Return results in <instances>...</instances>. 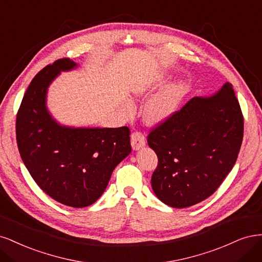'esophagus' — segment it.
<instances>
[{
  "label": "esophagus",
  "instance_id": "obj_1",
  "mask_svg": "<svg viewBox=\"0 0 262 262\" xmlns=\"http://www.w3.org/2000/svg\"><path fill=\"white\" fill-rule=\"evenodd\" d=\"M132 139V147L134 150H139L146 145V138L143 135L139 132H135L130 136Z\"/></svg>",
  "mask_w": 262,
  "mask_h": 262
}]
</instances>
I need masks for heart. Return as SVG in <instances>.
<instances>
[{"instance_id":"obj_1","label":"heart","mask_w":262,"mask_h":262,"mask_svg":"<svg viewBox=\"0 0 262 262\" xmlns=\"http://www.w3.org/2000/svg\"><path fill=\"white\" fill-rule=\"evenodd\" d=\"M152 86L154 83L150 80H141L134 86V95L145 96L152 89ZM184 89L182 83H177L151 99L143 108L145 122L149 125H158L170 119L182 102Z\"/></svg>"}]
</instances>
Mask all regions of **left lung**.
<instances>
[{
    "instance_id": "left-lung-1",
    "label": "left lung",
    "mask_w": 262,
    "mask_h": 262,
    "mask_svg": "<svg viewBox=\"0 0 262 262\" xmlns=\"http://www.w3.org/2000/svg\"><path fill=\"white\" fill-rule=\"evenodd\" d=\"M243 133L230 82L211 96L193 97L148 136L158 156L151 177L156 196L170 207L186 208L212 195L236 162Z\"/></svg>"
}]
</instances>
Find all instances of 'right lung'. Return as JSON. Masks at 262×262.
Here are the masks:
<instances>
[{"label": "right lung", "instance_id": "1", "mask_svg": "<svg viewBox=\"0 0 262 262\" xmlns=\"http://www.w3.org/2000/svg\"><path fill=\"white\" fill-rule=\"evenodd\" d=\"M77 66L61 58L35 76L16 117V139L23 162L38 186L63 205L83 208L102 195L113 170L132 147L126 126L71 127L49 112V86L61 72Z\"/></svg>", "mask_w": 262, "mask_h": 262}]
</instances>
